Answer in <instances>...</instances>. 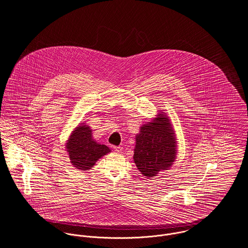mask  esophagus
I'll list each match as a JSON object with an SVG mask.
<instances>
[{
    "label": "esophagus",
    "instance_id": "esophagus-1",
    "mask_svg": "<svg viewBox=\"0 0 248 248\" xmlns=\"http://www.w3.org/2000/svg\"><path fill=\"white\" fill-rule=\"evenodd\" d=\"M114 151L118 154H121V153H123V148L122 147H114Z\"/></svg>",
    "mask_w": 248,
    "mask_h": 248
}]
</instances>
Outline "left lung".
Instances as JSON below:
<instances>
[{
    "mask_svg": "<svg viewBox=\"0 0 248 248\" xmlns=\"http://www.w3.org/2000/svg\"><path fill=\"white\" fill-rule=\"evenodd\" d=\"M177 154V137L171 120L160 109L151 121L143 124L136 136L134 161L146 178L169 170Z\"/></svg>",
    "mask_w": 248,
    "mask_h": 248,
    "instance_id": "8db88e82",
    "label": "left lung"
}]
</instances>
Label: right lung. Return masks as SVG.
Here are the masks:
<instances>
[{"label":"right lung","mask_w":248,"mask_h":248,"mask_svg":"<svg viewBox=\"0 0 248 248\" xmlns=\"http://www.w3.org/2000/svg\"><path fill=\"white\" fill-rule=\"evenodd\" d=\"M66 151L73 167L81 171H89L99 158L110 152V149L93 140L91 127L81 123L71 132L66 143Z\"/></svg>","instance_id":"add662e5"}]
</instances>
